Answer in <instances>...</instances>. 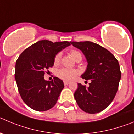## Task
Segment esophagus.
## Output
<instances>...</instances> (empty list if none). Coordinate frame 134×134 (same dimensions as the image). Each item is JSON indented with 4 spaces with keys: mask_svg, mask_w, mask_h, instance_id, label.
<instances>
[{
    "mask_svg": "<svg viewBox=\"0 0 134 134\" xmlns=\"http://www.w3.org/2000/svg\"><path fill=\"white\" fill-rule=\"evenodd\" d=\"M69 83H70V82H68V81H64V84L65 86L68 85Z\"/></svg>",
    "mask_w": 134,
    "mask_h": 134,
    "instance_id": "obj_1",
    "label": "esophagus"
}]
</instances>
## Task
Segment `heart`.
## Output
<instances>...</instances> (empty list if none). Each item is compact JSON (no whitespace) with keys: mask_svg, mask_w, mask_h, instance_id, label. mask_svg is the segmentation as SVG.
Listing matches in <instances>:
<instances>
[{"mask_svg":"<svg viewBox=\"0 0 134 134\" xmlns=\"http://www.w3.org/2000/svg\"><path fill=\"white\" fill-rule=\"evenodd\" d=\"M70 54L74 58L76 59L78 56H82L81 54L77 50H72ZM62 53L58 52L54 57V63L58 64L60 60ZM78 74V71L74 69H70V68H62L59 70L57 72V75L61 79L66 81H71L74 80Z\"/></svg>","mask_w":134,"mask_h":134,"instance_id":"1","label":"heart"}]
</instances>
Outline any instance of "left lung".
<instances>
[{
    "label": "left lung",
    "instance_id": "8db88e82",
    "mask_svg": "<svg viewBox=\"0 0 134 134\" xmlns=\"http://www.w3.org/2000/svg\"><path fill=\"white\" fill-rule=\"evenodd\" d=\"M70 44L82 51L88 62L81 77L91 80L88 88L78 84L74 98L85 112H100L111 104L118 89L121 78L118 61L107 49L96 43L85 41Z\"/></svg>",
    "mask_w": 134,
    "mask_h": 134
}]
</instances>
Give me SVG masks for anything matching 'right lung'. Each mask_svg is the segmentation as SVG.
Returning a JSON list of instances; mask_svg holds the SVG:
<instances>
[{"mask_svg": "<svg viewBox=\"0 0 134 134\" xmlns=\"http://www.w3.org/2000/svg\"><path fill=\"white\" fill-rule=\"evenodd\" d=\"M69 42L40 40L24 50L16 62L15 80L22 99L30 108L38 111L55 105L64 88L63 81L54 77L44 80L45 71L52 67L54 57L70 46Z\"/></svg>", "mask_w": 134, "mask_h": 134, "instance_id": "1", "label": "right lung"}]
</instances>
